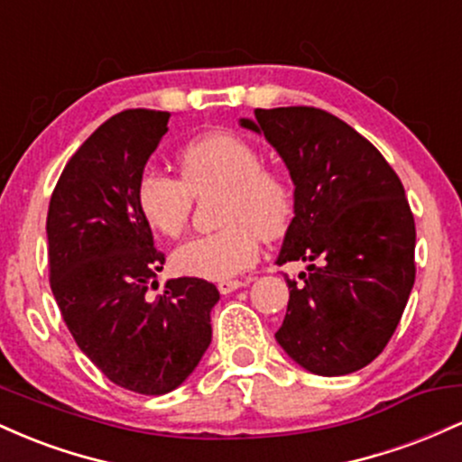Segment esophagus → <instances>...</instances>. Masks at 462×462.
I'll return each mask as SVG.
<instances>
[{
	"label": "esophagus",
	"mask_w": 462,
	"mask_h": 462,
	"mask_svg": "<svg viewBox=\"0 0 462 462\" xmlns=\"http://www.w3.org/2000/svg\"><path fill=\"white\" fill-rule=\"evenodd\" d=\"M241 286H245V282H241V280H224V282L217 284V289H219L221 295H230L232 291L241 289Z\"/></svg>",
	"instance_id": "34e87169"
}]
</instances>
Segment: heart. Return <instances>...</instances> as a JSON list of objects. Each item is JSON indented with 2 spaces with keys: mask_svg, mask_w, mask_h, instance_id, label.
Listing matches in <instances>:
<instances>
[{
  "mask_svg": "<svg viewBox=\"0 0 462 462\" xmlns=\"http://www.w3.org/2000/svg\"><path fill=\"white\" fill-rule=\"evenodd\" d=\"M182 178L162 169H143L136 206L143 219L164 236H180L189 224L193 195L224 189L219 224L213 235L182 243L173 252L180 273L201 280H227L258 258V235L280 236L295 213V190L282 173L264 169L256 145L215 132L190 141L178 156Z\"/></svg>",
  "mask_w": 462,
  "mask_h": 462,
  "instance_id": "heart-1",
  "label": "heart"
}]
</instances>
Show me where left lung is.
I'll return each mask as SVG.
<instances>
[{
    "label": "left lung",
    "instance_id": "left-lung-1",
    "mask_svg": "<svg viewBox=\"0 0 462 462\" xmlns=\"http://www.w3.org/2000/svg\"><path fill=\"white\" fill-rule=\"evenodd\" d=\"M295 184L278 264L309 263L289 284L275 341L317 375L363 369L393 337L415 284V219L397 173L338 116L310 106L256 108Z\"/></svg>",
    "mask_w": 462,
    "mask_h": 462
}]
</instances>
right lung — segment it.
Here are the masks:
<instances>
[{
  "instance_id": "right-lung-1",
  "label": "right lung",
  "mask_w": 462,
  "mask_h": 462,
  "mask_svg": "<svg viewBox=\"0 0 462 462\" xmlns=\"http://www.w3.org/2000/svg\"><path fill=\"white\" fill-rule=\"evenodd\" d=\"M169 113L124 110L65 164L47 210L50 284L78 347L110 383L164 395L193 374L213 338L215 284L156 273L164 254L136 206V182Z\"/></svg>"
}]
</instances>
